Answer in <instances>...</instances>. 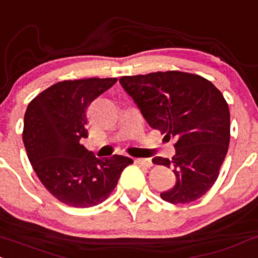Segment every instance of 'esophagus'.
<instances>
[{
    "label": "esophagus",
    "mask_w": 258,
    "mask_h": 258,
    "mask_svg": "<svg viewBox=\"0 0 258 258\" xmlns=\"http://www.w3.org/2000/svg\"><path fill=\"white\" fill-rule=\"evenodd\" d=\"M135 161L138 164V165L143 166V168H147V169L152 168V165H153L151 159H142V158H141V159H136Z\"/></svg>",
    "instance_id": "34e87169"
}]
</instances>
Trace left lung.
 <instances>
[{"label":"left lung","instance_id":"left-lung-1","mask_svg":"<svg viewBox=\"0 0 258 258\" xmlns=\"http://www.w3.org/2000/svg\"><path fill=\"white\" fill-rule=\"evenodd\" d=\"M121 86L149 123L175 138L171 159L153 163L171 168L176 183L160 197L172 205L189 203L206 195L219 176L230 142V112L222 92L208 79L180 71L123 76Z\"/></svg>","mask_w":258,"mask_h":258}]
</instances>
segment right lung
<instances>
[{
    "instance_id": "obj_1",
    "label": "right lung",
    "mask_w": 258,
    "mask_h": 258,
    "mask_svg": "<svg viewBox=\"0 0 258 258\" xmlns=\"http://www.w3.org/2000/svg\"><path fill=\"white\" fill-rule=\"evenodd\" d=\"M117 78L62 81L41 92L24 115L23 142L45 188L64 205L88 208L104 202L121 172L134 163L114 154L97 158L81 144L88 137L87 109Z\"/></svg>"
}]
</instances>
